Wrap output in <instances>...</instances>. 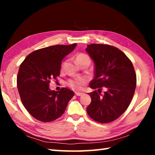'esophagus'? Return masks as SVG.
I'll return each mask as SVG.
<instances>
[{
  "label": "esophagus",
  "instance_id": "obj_1",
  "mask_svg": "<svg viewBox=\"0 0 155 155\" xmlns=\"http://www.w3.org/2000/svg\"><path fill=\"white\" fill-rule=\"evenodd\" d=\"M83 94V93H81V92H76V93H75V95L77 96H82Z\"/></svg>",
  "mask_w": 155,
  "mask_h": 155
}]
</instances>
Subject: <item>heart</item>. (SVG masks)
Instances as JSON below:
<instances>
[{
    "instance_id": "1",
    "label": "heart",
    "mask_w": 155,
    "mask_h": 155,
    "mask_svg": "<svg viewBox=\"0 0 155 155\" xmlns=\"http://www.w3.org/2000/svg\"><path fill=\"white\" fill-rule=\"evenodd\" d=\"M77 64L79 65L82 63H90V58L87 54L84 53H80L77 56ZM65 65V62H64L62 65V69H64ZM85 80L83 78H76L74 79H70L67 81V85L70 86V87L74 89L75 90H79L82 88L83 86L85 85Z\"/></svg>"
}]
</instances>
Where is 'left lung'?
I'll use <instances>...</instances> for the list:
<instances>
[{"label": "left lung", "mask_w": 155, "mask_h": 155, "mask_svg": "<svg viewBox=\"0 0 155 155\" xmlns=\"http://www.w3.org/2000/svg\"><path fill=\"white\" fill-rule=\"evenodd\" d=\"M85 50L94 63V78L90 87L97 90L88 93L91 102L87 114L100 123L114 121L127 109L134 95V67L124 52L114 46L91 44ZM103 87L107 89L103 96Z\"/></svg>", "instance_id": "obj_1"}]
</instances>
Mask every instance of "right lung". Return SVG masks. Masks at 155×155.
I'll return each instance as SVG.
<instances>
[{
  "instance_id": "add662e5",
  "label": "right lung",
  "mask_w": 155,
  "mask_h": 155,
  "mask_svg": "<svg viewBox=\"0 0 155 155\" xmlns=\"http://www.w3.org/2000/svg\"><path fill=\"white\" fill-rule=\"evenodd\" d=\"M77 45H55L37 50L21 64L17 77L18 92L23 105L35 119L48 122L59 118L74 96L73 91L65 87L52 91L49 83L59 77L62 59Z\"/></svg>"
}]
</instances>
